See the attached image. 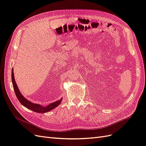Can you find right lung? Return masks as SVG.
Wrapping results in <instances>:
<instances>
[{
    "mask_svg": "<svg viewBox=\"0 0 146 146\" xmlns=\"http://www.w3.org/2000/svg\"><path fill=\"white\" fill-rule=\"evenodd\" d=\"M11 79H12L13 88H14V91L15 92V94L17 99L19 100L20 103L23 106H24L25 107H26L29 110H32L33 111L39 113H44L48 111H50L56 108L57 106H58L61 103V100H62V98H61L60 100H58L57 101L55 102H53L49 105H48L47 106H46V107H43V106H42L41 105L32 103V102H30L27 99H26L23 96V94L21 93V92L19 90V88L17 87V85L15 81L14 73H13V69H12V72H11Z\"/></svg>",
    "mask_w": 146,
    "mask_h": 146,
    "instance_id": "obj_1",
    "label": "right lung"
}]
</instances>
